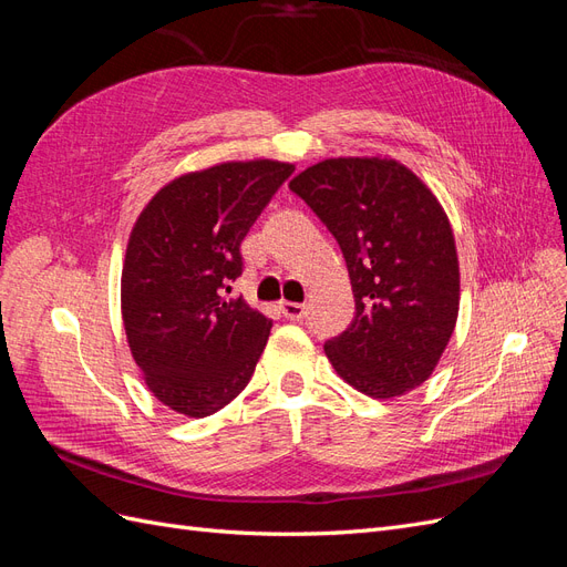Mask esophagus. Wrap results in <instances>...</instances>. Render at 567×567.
<instances>
[{"instance_id":"34e87169","label":"esophagus","mask_w":567,"mask_h":567,"mask_svg":"<svg viewBox=\"0 0 567 567\" xmlns=\"http://www.w3.org/2000/svg\"><path fill=\"white\" fill-rule=\"evenodd\" d=\"M281 312H284V317L290 319V321H300V319L307 315V305L284 300V302H281Z\"/></svg>"}]
</instances>
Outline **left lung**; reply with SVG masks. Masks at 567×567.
I'll list each match as a JSON object with an SVG mask.
<instances>
[{"mask_svg":"<svg viewBox=\"0 0 567 567\" xmlns=\"http://www.w3.org/2000/svg\"><path fill=\"white\" fill-rule=\"evenodd\" d=\"M346 257L354 319L326 340L342 381L390 400L431 379L458 317V257L440 200L392 158H329L288 184Z\"/></svg>","mask_w":567,"mask_h":567,"instance_id":"left-lung-1","label":"left lung"}]
</instances>
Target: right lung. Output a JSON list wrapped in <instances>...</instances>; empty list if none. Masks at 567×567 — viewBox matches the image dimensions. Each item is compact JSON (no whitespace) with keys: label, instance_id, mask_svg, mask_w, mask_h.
Returning <instances> with one entry per match:
<instances>
[{"label":"right lung","instance_id":"obj_1","mask_svg":"<svg viewBox=\"0 0 567 567\" xmlns=\"http://www.w3.org/2000/svg\"><path fill=\"white\" fill-rule=\"evenodd\" d=\"M279 161H234L186 173L136 217L120 279L127 342L148 390L203 419L241 392L271 319L227 298L241 277V241L293 175Z\"/></svg>","mask_w":567,"mask_h":567}]
</instances>
